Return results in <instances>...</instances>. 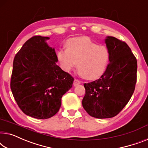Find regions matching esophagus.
I'll return each mask as SVG.
<instances>
[{
	"mask_svg": "<svg viewBox=\"0 0 148 148\" xmlns=\"http://www.w3.org/2000/svg\"><path fill=\"white\" fill-rule=\"evenodd\" d=\"M80 83H81V82H80V80H77V79H75V80H74V83H73V84H74V86H78V85L80 84Z\"/></svg>",
	"mask_w": 148,
	"mask_h": 148,
	"instance_id": "1",
	"label": "esophagus"
}]
</instances>
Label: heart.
Masks as SVG:
<instances>
[{
    "instance_id": "obj_1",
    "label": "heart",
    "mask_w": 148,
    "mask_h": 148,
    "mask_svg": "<svg viewBox=\"0 0 148 148\" xmlns=\"http://www.w3.org/2000/svg\"><path fill=\"white\" fill-rule=\"evenodd\" d=\"M66 49H58L56 56L62 69L69 72L76 67L86 80L99 78L105 73L110 62L109 49L99 45L88 37L68 39Z\"/></svg>"
}]
</instances>
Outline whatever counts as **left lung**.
I'll use <instances>...</instances> for the list:
<instances>
[{
	"instance_id": "1",
	"label": "left lung",
	"mask_w": 148,
	"mask_h": 148,
	"mask_svg": "<svg viewBox=\"0 0 148 148\" xmlns=\"http://www.w3.org/2000/svg\"><path fill=\"white\" fill-rule=\"evenodd\" d=\"M110 62L101 78L84 84L83 107L97 119L111 118L123 109L134 92L137 60L126 43L114 37L105 39Z\"/></svg>"
}]
</instances>
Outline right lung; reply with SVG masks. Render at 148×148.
<instances>
[{
  "instance_id": "1",
  "label": "right lung",
  "mask_w": 148,
  "mask_h": 148,
  "mask_svg": "<svg viewBox=\"0 0 148 148\" xmlns=\"http://www.w3.org/2000/svg\"><path fill=\"white\" fill-rule=\"evenodd\" d=\"M48 37L34 36L24 43L13 61L11 88L22 111L33 118L55 115L62 97L72 88L74 78L56 64L55 49Z\"/></svg>"
}]
</instances>
